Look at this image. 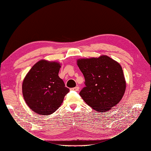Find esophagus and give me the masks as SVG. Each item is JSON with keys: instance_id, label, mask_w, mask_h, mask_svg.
Segmentation results:
<instances>
[{"instance_id": "1", "label": "esophagus", "mask_w": 151, "mask_h": 151, "mask_svg": "<svg viewBox=\"0 0 151 151\" xmlns=\"http://www.w3.org/2000/svg\"><path fill=\"white\" fill-rule=\"evenodd\" d=\"M71 89H72V90H73V91H79V86H76V87H75V88H72Z\"/></svg>"}]
</instances>
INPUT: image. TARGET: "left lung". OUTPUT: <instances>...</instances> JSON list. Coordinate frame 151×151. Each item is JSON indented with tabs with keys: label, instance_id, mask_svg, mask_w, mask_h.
<instances>
[{
	"label": "left lung",
	"instance_id": "8db88e82",
	"mask_svg": "<svg viewBox=\"0 0 151 151\" xmlns=\"http://www.w3.org/2000/svg\"><path fill=\"white\" fill-rule=\"evenodd\" d=\"M77 64L85 78L86 87L79 94L89 106L106 112L119 103L125 92L122 67L107 55L79 58Z\"/></svg>",
	"mask_w": 151,
	"mask_h": 151
}]
</instances>
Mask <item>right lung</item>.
Masks as SVG:
<instances>
[{
    "label": "right lung",
    "mask_w": 151,
    "mask_h": 151,
    "mask_svg": "<svg viewBox=\"0 0 151 151\" xmlns=\"http://www.w3.org/2000/svg\"><path fill=\"white\" fill-rule=\"evenodd\" d=\"M60 67L58 62L40 60L26 75L22 95L26 104L36 114L50 115L54 113L69 91L58 76Z\"/></svg>",
    "instance_id": "add662e5"
}]
</instances>
